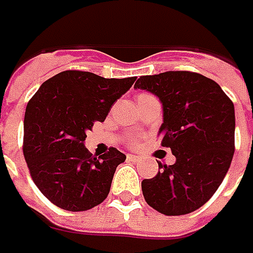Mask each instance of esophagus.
I'll return each instance as SVG.
<instances>
[{
	"mask_svg": "<svg viewBox=\"0 0 253 253\" xmlns=\"http://www.w3.org/2000/svg\"><path fill=\"white\" fill-rule=\"evenodd\" d=\"M126 159L131 162H139L141 161V158L139 156H136V155H132V153H129V155H126Z\"/></svg>",
	"mask_w": 253,
	"mask_h": 253,
	"instance_id": "34e87169",
	"label": "esophagus"
}]
</instances>
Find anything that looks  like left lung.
Listing matches in <instances>:
<instances>
[{
    "instance_id": "8db88e82",
    "label": "left lung",
    "mask_w": 253,
    "mask_h": 253,
    "mask_svg": "<svg viewBox=\"0 0 253 253\" xmlns=\"http://www.w3.org/2000/svg\"><path fill=\"white\" fill-rule=\"evenodd\" d=\"M135 88L153 92L163 104L161 145L176 156L142 193L165 215H184L209 201L228 171L235 151L234 104L214 80L194 72L142 76Z\"/></svg>"
}]
</instances>
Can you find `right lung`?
<instances>
[{
	"instance_id": "1",
	"label": "right lung",
	"mask_w": 253,
	"mask_h": 253,
	"mask_svg": "<svg viewBox=\"0 0 253 253\" xmlns=\"http://www.w3.org/2000/svg\"><path fill=\"white\" fill-rule=\"evenodd\" d=\"M135 80L66 70L46 80L29 100L22 151L36 187L54 206L87 211L107 199L115 169L126 156L110 148L95 158L84 141Z\"/></svg>"
}]
</instances>
